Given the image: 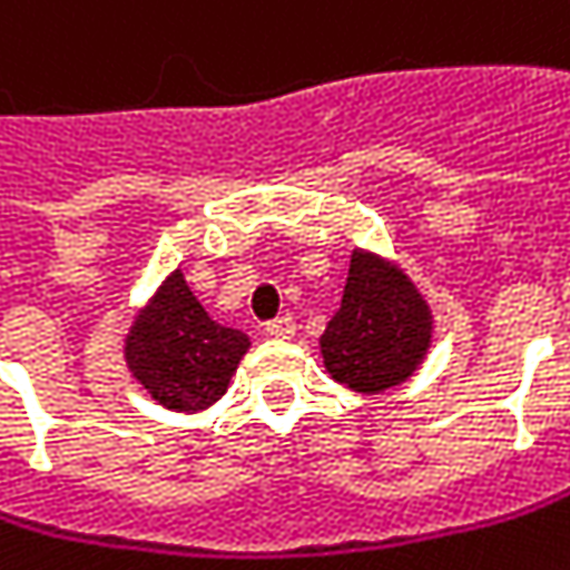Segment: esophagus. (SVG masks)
<instances>
[{
    "label": "esophagus",
    "mask_w": 570,
    "mask_h": 570,
    "mask_svg": "<svg viewBox=\"0 0 570 570\" xmlns=\"http://www.w3.org/2000/svg\"><path fill=\"white\" fill-rule=\"evenodd\" d=\"M264 332H267L271 338H293V335H296V322H293V316H277L264 325Z\"/></svg>",
    "instance_id": "1"
}]
</instances>
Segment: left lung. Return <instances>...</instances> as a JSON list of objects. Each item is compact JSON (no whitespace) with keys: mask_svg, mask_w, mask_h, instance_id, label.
<instances>
[{"mask_svg":"<svg viewBox=\"0 0 570 570\" xmlns=\"http://www.w3.org/2000/svg\"><path fill=\"white\" fill-rule=\"evenodd\" d=\"M432 345V309L416 284L384 257L354 248L338 313L318 348L328 374L354 393H384L416 374Z\"/></svg>","mask_w":570,"mask_h":570,"instance_id":"1","label":"left lung"}]
</instances>
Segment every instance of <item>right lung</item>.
Segmentation results:
<instances>
[{"label": "right lung", "mask_w": 570, "mask_h": 570, "mask_svg": "<svg viewBox=\"0 0 570 570\" xmlns=\"http://www.w3.org/2000/svg\"><path fill=\"white\" fill-rule=\"evenodd\" d=\"M248 348L252 338L209 318L184 274L174 271L131 322L125 364L164 410L199 413L228 390Z\"/></svg>", "instance_id": "1"}]
</instances>
